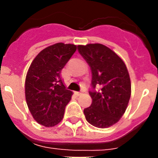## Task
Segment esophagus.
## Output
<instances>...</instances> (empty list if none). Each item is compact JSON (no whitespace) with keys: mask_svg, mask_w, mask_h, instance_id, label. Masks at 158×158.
<instances>
[{"mask_svg":"<svg viewBox=\"0 0 158 158\" xmlns=\"http://www.w3.org/2000/svg\"><path fill=\"white\" fill-rule=\"evenodd\" d=\"M74 93L77 96H80V95H81V92H74Z\"/></svg>","mask_w":158,"mask_h":158,"instance_id":"obj_1","label":"esophagus"}]
</instances>
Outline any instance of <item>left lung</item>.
Listing matches in <instances>:
<instances>
[{
  "label": "left lung",
  "mask_w": 158,
  "mask_h": 158,
  "mask_svg": "<svg viewBox=\"0 0 158 158\" xmlns=\"http://www.w3.org/2000/svg\"><path fill=\"white\" fill-rule=\"evenodd\" d=\"M77 50L92 72L93 89L89 93L93 102L84 109L86 120L96 127H109L120 119L131 97V79L126 65L103 44L79 45ZM96 87L100 90L96 91Z\"/></svg>",
  "instance_id": "obj_1"
}]
</instances>
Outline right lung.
I'll return each mask as SVG.
<instances>
[{
    "instance_id": "right-lung-1",
    "label": "right lung",
    "mask_w": 158,
    "mask_h": 158,
    "mask_svg": "<svg viewBox=\"0 0 158 158\" xmlns=\"http://www.w3.org/2000/svg\"><path fill=\"white\" fill-rule=\"evenodd\" d=\"M77 50L73 44L58 43L43 49L31 64L25 80V97L35 120L54 127L62 121L73 93L66 89L61 70Z\"/></svg>"
}]
</instances>
